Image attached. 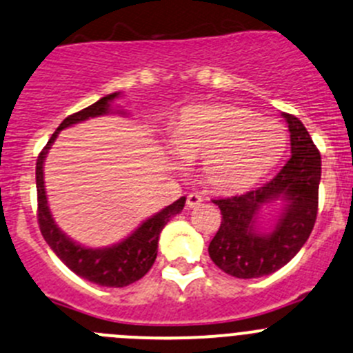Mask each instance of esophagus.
<instances>
[{"label": "esophagus", "mask_w": 353, "mask_h": 353, "mask_svg": "<svg viewBox=\"0 0 353 353\" xmlns=\"http://www.w3.org/2000/svg\"><path fill=\"white\" fill-rule=\"evenodd\" d=\"M201 203H203V196H201L199 192H190L189 196H187V206L189 208L199 206Z\"/></svg>", "instance_id": "obj_1"}]
</instances>
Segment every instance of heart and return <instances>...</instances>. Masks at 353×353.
I'll return each instance as SVG.
<instances>
[{
  "label": "heart",
  "instance_id": "b5f03b06",
  "mask_svg": "<svg viewBox=\"0 0 353 353\" xmlns=\"http://www.w3.org/2000/svg\"><path fill=\"white\" fill-rule=\"evenodd\" d=\"M170 143L182 159H203L208 185L236 192L270 173L286 150L288 135L283 124L244 107L199 105L183 110Z\"/></svg>",
  "mask_w": 353,
  "mask_h": 353
}]
</instances>
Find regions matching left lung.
I'll use <instances>...</instances> for the list:
<instances>
[{"label":"left lung","mask_w":353,"mask_h":353,"mask_svg":"<svg viewBox=\"0 0 353 353\" xmlns=\"http://www.w3.org/2000/svg\"><path fill=\"white\" fill-rule=\"evenodd\" d=\"M290 128L291 156L270 182L241 196L213 199L221 223L210 243V256L225 274L254 279L274 274L303 248L317 218L321 154L298 117L283 114ZM285 203L272 231L257 229L261 208Z\"/></svg>","instance_id":"obj_1"}]
</instances>
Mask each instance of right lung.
I'll use <instances>...</instances> for the list:
<instances>
[{
	"mask_svg": "<svg viewBox=\"0 0 353 353\" xmlns=\"http://www.w3.org/2000/svg\"><path fill=\"white\" fill-rule=\"evenodd\" d=\"M119 97V92L110 93L102 97L99 102L92 103L86 109L79 112L70 114L69 117L60 123L57 132L48 140L45 149L38 156L36 163V189H38V223L43 237L52 248L53 253L70 268L76 275L83 279L90 281L93 284L105 288H124L128 284L137 283L143 275L150 270L157 256V243H159V234L164 229V225L171 220V216L179 214L185 206V197H180L173 204L166 206L156 213L154 216L147 218L139 229L133 230L126 239L121 243L112 244L109 248H86L81 244L74 243L70 237H67L59 225L55 223L52 216V211L48 208L46 199L45 180H43V164L48 150L52 149V143L59 137L62 130L69 128L72 124H78L90 117L105 116L109 112L124 114L123 110H114L110 103L114 99Z\"/></svg>",
	"mask_w": 353,
	"mask_h": 353,
	"instance_id": "add662e5",
	"label": "right lung"
}]
</instances>
